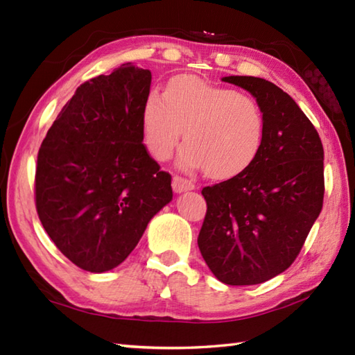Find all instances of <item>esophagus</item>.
<instances>
[{
  "instance_id": "obj_1",
  "label": "esophagus",
  "mask_w": 355,
  "mask_h": 355,
  "mask_svg": "<svg viewBox=\"0 0 355 355\" xmlns=\"http://www.w3.org/2000/svg\"><path fill=\"white\" fill-rule=\"evenodd\" d=\"M172 189L175 191L177 193H182V192H186V191L195 189V184L191 182V180H187L184 177L173 175V178H172Z\"/></svg>"
}]
</instances>
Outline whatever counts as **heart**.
I'll use <instances>...</instances> for the list:
<instances>
[{
  "mask_svg": "<svg viewBox=\"0 0 355 355\" xmlns=\"http://www.w3.org/2000/svg\"><path fill=\"white\" fill-rule=\"evenodd\" d=\"M184 128L187 145L180 154L186 169H206L225 180L245 172L258 157L266 120L252 96L209 84L195 76L173 78L166 93L150 89L143 107L146 146L157 160L177 148Z\"/></svg>",
  "mask_w": 355,
  "mask_h": 355,
  "instance_id": "obj_1",
  "label": "heart"
}]
</instances>
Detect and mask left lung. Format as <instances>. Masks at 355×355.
<instances>
[{"mask_svg": "<svg viewBox=\"0 0 355 355\" xmlns=\"http://www.w3.org/2000/svg\"><path fill=\"white\" fill-rule=\"evenodd\" d=\"M262 110V146L245 172L202 187L207 212L198 247L218 281L256 285L281 275L299 252L322 210L323 146L291 97L271 82L229 76Z\"/></svg>", "mask_w": 355, "mask_h": 355, "instance_id": "obj_1", "label": "left lung"}]
</instances>
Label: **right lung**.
<instances>
[{
  "label": "right lung",
  "instance_id": "add662e5",
  "mask_svg": "<svg viewBox=\"0 0 355 355\" xmlns=\"http://www.w3.org/2000/svg\"><path fill=\"white\" fill-rule=\"evenodd\" d=\"M150 71L128 62L89 79L64 105L37 153L36 212L74 266L122 263L172 200L171 173L143 145Z\"/></svg>",
  "mask_w": 355,
  "mask_h": 355
}]
</instances>
